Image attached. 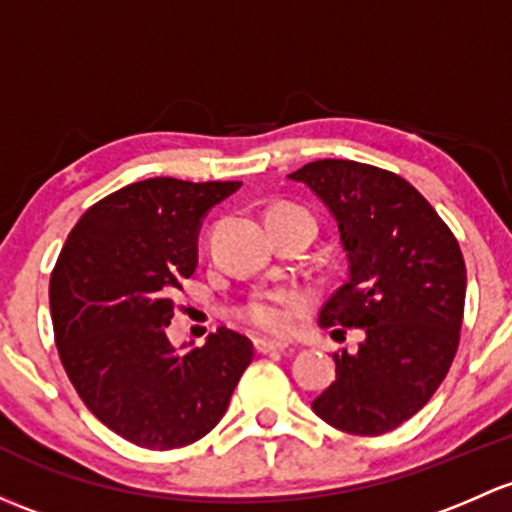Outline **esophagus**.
<instances>
[{"label": "esophagus", "instance_id": "34e87169", "mask_svg": "<svg viewBox=\"0 0 512 512\" xmlns=\"http://www.w3.org/2000/svg\"><path fill=\"white\" fill-rule=\"evenodd\" d=\"M287 348V343L282 341H270V338H255V351L257 353H277V351H284Z\"/></svg>", "mask_w": 512, "mask_h": 512}]
</instances>
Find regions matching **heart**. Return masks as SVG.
<instances>
[{"instance_id":"heart-1","label":"heart","mask_w":512,"mask_h":512,"mask_svg":"<svg viewBox=\"0 0 512 512\" xmlns=\"http://www.w3.org/2000/svg\"><path fill=\"white\" fill-rule=\"evenodd\" d=\"M292 206H277L272 211H287ZM297 309L292 299L279 297V294H270V297H257L242 309V316L250 321L252 326H257L260 331L267 333H289L297 319Z\"/></svg>"}]
</instances>
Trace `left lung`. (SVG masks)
Returning <instances> with one entry per match:
<instances>
[{
	"mask_svg": "<svg viewBox=\"0 0 512 512\" xmlns=\"http://www.w3.org/2000/svg\"><path fill=\"white\" fill-rule=\"evenodd\" d=\"M338 225L346 282L321 326L363 328L355 353H336V380L311 402L326 424L358 437L392 432L437 392L459 346L466 265L459 242L402 176L348 159L289 174Z\"/></svg>",
	"mask_w": 512,
	"mask_h": 512,
	"instance_id": "8db88e82",
	"label": "left lung"
}]
</instances>
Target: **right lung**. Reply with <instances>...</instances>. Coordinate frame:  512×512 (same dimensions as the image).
Instances as JSON below:
<instances>
[{
	"label": "right lung",
	"instance_id": "1",
	"mask_svg": "<svg viewBox=\"0 0 512 512\" xmlns=\"http://www.w3.org/2000/svg\"><path fill=\"white\" fill-rule=\"evenodd\" d=\"M240 186L166 176L129 184L83 213L53 267L48 299L63 368L85 407L142 449L206 437L255 355L230 328L188 351L166 336L174 292L196 272L203 218Z\"/></svg>",
	"mask_w": 512,
	"mask_h": 512
}]
</instances>
